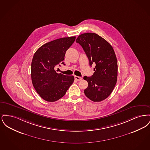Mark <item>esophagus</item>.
I'll return each instance as SVG.
<instances>
[{"label": "esophagus", "mask_w": 150, "mask_h": 150, "mask_svg": "<svg viewBox=\"0 0 150 150\" xmlns=\"http://www.w3.org/2000/svg\"><path fill=\"white\" fill-rule=\"evenodd\" d=\"M75 79L76 80H77V81H80V80L82 79V78L79 77V76H75Z\"/></svg>", "instance_id": "obj_1"}]
</instances>
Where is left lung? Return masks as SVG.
I'll return each instance as SVG.
<instances>
[{
	"label": "left lung",
	"instance_id": "1",
	"mask_svg": "<svg viewBox=\"0 0 150 150\" xmlns=\"http://www.w3.org/2000/svg\"><path fill=\"white\" fill-rule=\"evenodd\" d=\"M76 42L83 48L89 65L95 64L93 75L84 77L88 83L84 90L86 96L94 102L105 100L112 93L117 78V61L112 47L93 33L80 35Z\"/></svg>",
	"mask_w": 150,
	"mask_h": 150
}]
</instances>
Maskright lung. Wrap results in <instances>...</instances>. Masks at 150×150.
I'll use <instances>...</instances> for the list:
<instances>
[{
    "label": "right lung",
    "mask_w": 150,
    "mask_h": 150,
    "mask_svg": "<svg viewBox=\"0 0 150 150\" xmlns=\"http://www.w3.org/2000/svg\"><path fill=\"white\" fill-rule=\"evenodd\" d=\"M76 37L62 38L45 43L36 51L31 62V80L36 92L43 100L55 102L66 93L74 81L55 71L58 64H64V56ZM60 66V65H59Z\"/></svg>",
    "instance_id": "1"
}]
</instances>
